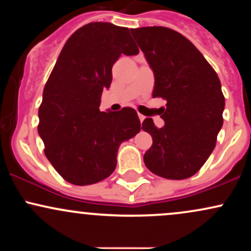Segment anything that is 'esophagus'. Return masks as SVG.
Listing matches in <instances>:
<instances>
[{
	"label": "esophagus",
	"instance_id": "esophagus-1",
	"mask_svg": "<svg viewBox=\"0 0 251 251\" xmlns=\"http://www.w3.org/2000/svg\"><path fill=\"white\" fill-rule=\"evenodd\" d=\"M138 117H139V119H140V122H142V123H143V122H144V120H145V118H146V117H145V116H143V114H140V113H139V114H138Z\"/></svg>",
	"mask_w": 251,
	"mask_h": 251
}]
</instances>
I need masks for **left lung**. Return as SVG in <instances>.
I'll list each match as a JSON object with an SVG mask.
<instances>
[{
	"label": "left lung",
	"instance_id": "obj_1",
	"mask_svg": "<svg viewBox=\"0 0 251 251\" xmlns=\"http://www.w3.org/2000/svg\"><path fill=\"white\" fill-rule=\"evenodd\" d=\"M131 33L153 71L152 97L166 100L162 128L151 118L143 122L142 128L153 140L144 163L159 177L185 179L206 162L223 126L221 81L201 51L178 31L143 27Z\"/></svg>",
	"mask_w": 251,
	"mask_h": 251
}]
</instances>
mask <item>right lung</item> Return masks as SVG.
Wrapping results in <instances>:
<instances>
[{"label": "right lung", "mask_w": 251, "mask_h": 251, "mask_svg": "<svg viewBox=\"0 0 251 251\" xmlns=\"http://www.w3.org/2000/svg\"><path fill=\"white\" fill-rule=\"evenodd\" d=\"M139 50L128 28L91 22L67 40L43 89L39 131L45 154L65 180L89 185L111 176L120 144L140 131L137 112H100L122 54Z\"/></svg>", "instance_id": "1"}]
</instances>
